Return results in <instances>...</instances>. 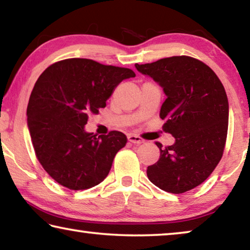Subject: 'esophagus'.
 I'll use <instances>...</instances> for the list:
<instances>
[{
    "mask_svg": "<svg viewBox=\"0 0 250 250\" xmlns=\"http://www.w3.org/2000/svg\"><path fill=\"white\" fill-rule=\"evenodd\" d=\"M128 140L130 141V143L137 144V145H140V144L144 143V140L141 139L140 137L133 135V133H129V135H128Z\"/></svg>",
    "mask_w": 250,
    "mask_h": 250,
    "instance_id": "34e87169",
    "label": "esophagus"
}]
</instances>
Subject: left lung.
I'll list each match as a JSON object with an SVG mask.
<instances>
[{
    "label": "left lung",
    "mask_w": 250,
    "mask_h": 250,
    "mask_svg": "<svg viewBox=\"0 0 250 250\" xmlns=\"http://www.w3.org/2000/svg\"><path fill=\"white\" fill-rule=\"evenodd\" d=\"M135 66L163 88V129L175 138L165 148L156 143L161 157L148 166L147 176L166 192L189 191L210 176L222 157L229 121L225 87L210 67L188 56Z\"/></svg>",
    "instance_id": "8db88e82"
}]
</instances>
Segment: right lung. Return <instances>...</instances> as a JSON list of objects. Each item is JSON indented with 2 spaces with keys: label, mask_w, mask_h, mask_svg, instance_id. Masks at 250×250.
Segmentation results:
<instances>
[{
  "label": "right lung",
  "mask_w": 250,
  "mask_h": 250,
  "mask_svg": "<svg viewBox=\"0 0 250 250\" xmlns=\"http://www.w3.org/2000/svg\"><path fill=\"white\" fill-rule=\"evenodd\" d=\"M135 76L129 68L85 58L58 62L39 76L27 107L28 129L37 158L57 183L77 191L107 176L126 137L120 131L96 137L85 125L122 81Z\"/></svg>",
  "instance_id": "right-lung-1"
}]
</instances>
